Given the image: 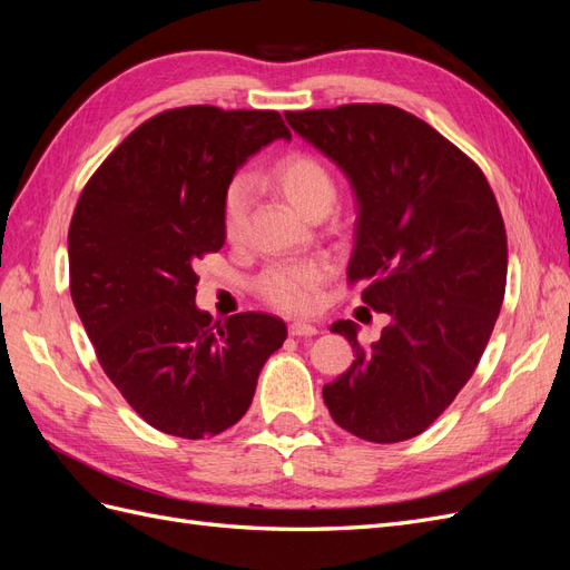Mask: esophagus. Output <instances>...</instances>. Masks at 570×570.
<instances>
[{
    "instance_id": "obj_1",
    "label": "esophagus",
    "mask_w": 570,
    "mask_h": 570,
    "mask_svg": "<svg viewBox=\"0 0 570 570\" xmlns=\"http://www.w3.org/2000/svg\"><path fill=\"white\" fill-rule=\"evenodd\" d=\"M289 335H292V337H314V335H318V327L312 325V323L292 321V323H289Z\"/></svg>"
}]
</instances>
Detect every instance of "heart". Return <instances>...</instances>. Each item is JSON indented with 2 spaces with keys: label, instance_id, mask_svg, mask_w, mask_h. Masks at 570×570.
I'll list each match as a JSON object with an SVG mask.
<instances>
[{
  "label": "heart",
  "instance_id": "obj_1",
  "mask_svg": "<svg viewBox=\"0 0 570 570\" xmlns=\"http://www.w3.org/2000/svg\"><path fill=\"white\" fill-rule=\"evenodd\" d=\"M273 187L306 218L331 209L335 199V178L318 157L308 151H287L268 168ZM249 209V187L233 180L220 199V230L228 243H239ZM325 264L318 258L268 266L258 275L254 289L273 308L285 314H308L316 306V289L325 278Z\"/></svg>",
  "mask_w": 570,
  "mask_h": 570
}]
</instances>
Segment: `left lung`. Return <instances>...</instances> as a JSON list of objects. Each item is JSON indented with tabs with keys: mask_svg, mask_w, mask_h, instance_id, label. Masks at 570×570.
I'll list each match as a JSON object with an SVG mask.
<instances>
[{
	"mask_svg": "<svg viewBox=\"0 0 570 570\" xmlns=\"http://www.w3.org/2000/svg\"><path fill=\"white\" fill-rule=\"evenodd\" d=\"M331 157L358 202L347 283L387 314L381 340L323 387L333 421L377 442L421 435L471 381L507 289V228L480 166L433 126L392 105L287 111Z\"/></svg>",
	"mask_w": 570,
	"mask_h": 570,
	"instance_id": "left-lung-1",
	"label": "left lung"
}]
</instances>
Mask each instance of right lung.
<instances>
[{"instance_id": "add662e5", "label": "right lung", "mask_w": 570, "mask_h": 570, "mask_svg": "<svg viewBox=\"0 0 570 570\" xmlns=\"http://www.w3.org/2000/svg\"><path fill=\"white\" fill-rule=\"evenodd\" d=\"M275 137L278 111L178 107L147 118L101 161L68 228V278L99 366L166 435L214 438L245 416L287 327L268 314L212 321L195 264L226 243L220 199Z\"/></svg>"}]
</instances>
